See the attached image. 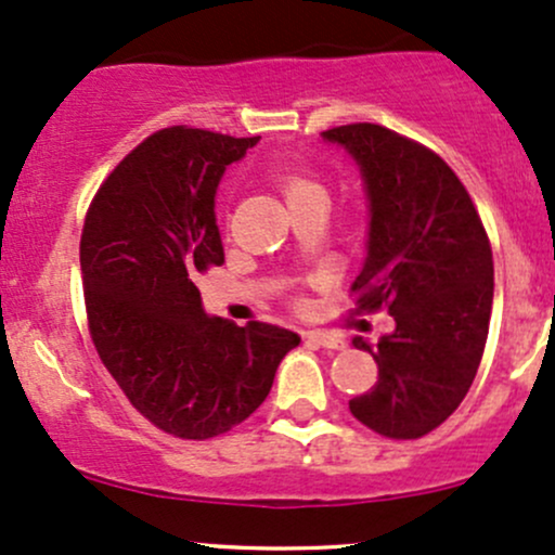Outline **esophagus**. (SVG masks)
<instances>
[{"label":"esophagus","mask_w":555,"mask_h":555,"mask_svg":"<svg viewBox=\"0 0 555 555\" xmlns=\"http://www.w3.org/2000/svg\"><path fill=\"white\" fill-rule=\"evenodd\" d=\"M304 338H307L309 344H314V347H325V349H344V347H347V344H344V338L336 336V333L307 331V333H304Z\"/></svg>","instance_id":"obj_1"}]
</instances>
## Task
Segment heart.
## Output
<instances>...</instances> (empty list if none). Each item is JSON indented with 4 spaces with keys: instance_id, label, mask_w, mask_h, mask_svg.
<instances>
[{
    "instance_id": "1",
    "label": "heart",
    "mask_w": 555,
    "mask_h": 555,
    "mask_svg": "<svg viewBox=\"0 0 555 555\" xmlns=\"http://www.w3.org/2000/svg\"><path fill=\"white\" fill-rule=\"evenodd\" d=\"M272 182L278 184V190L285 195V201H288V204H294V201H299V198H307V195L323 193L320 182H314L307 171H299V169L272 171Z\"/></svg>"
}]
</instances>
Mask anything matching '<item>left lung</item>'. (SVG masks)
<instances>
[{
	"mask_svg": "<svg viewBox=\"0 0 555 555\" xmlns=\"http://www.w3.org/2000/svg\"><path fill=\"white\" fill-rule=\"evenodd\" d=\"M354 156L371 198V237L351 283L354 312L386 309L395 333L371 349L378 380L349 399L389 439H421L468 395L490 333L492 246L468 190L442 156L380 124L323 132Z\"/></svg>",
	"mask_w": 555,
	"mask_h": 555,
	"instance_id": "left-lung-1",
	"label": "left lung"
}]
</instances>
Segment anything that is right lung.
<instances>
[{
	"label": "right lung",
	"mask_w": 555,
	"mask_h": 555,
	"mask_svg": "<svg viewBox=\"0 0 555 555\" xmlns=\"http://www.w3.org/2000/svg\"><path fill=\"white\" fill-rule=\"evenodd\" d=\"M259 137L166 127L105 177L81 230L87 325L142 418L180 439L228 434L264 402L299 336L206 318L195 278L224 264L214 193Z\"/></svg>",
	"instance_id": "add662e5"
}]
</instances>
